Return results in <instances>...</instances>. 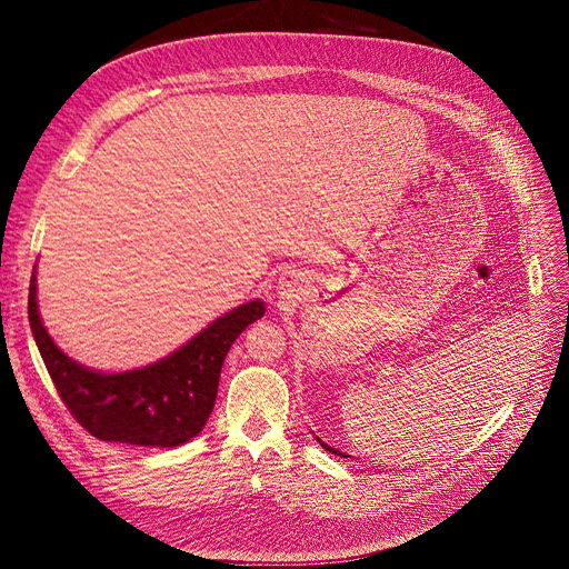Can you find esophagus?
<instances>
[{"mask_svg":"<svg viewBox=\"0 0 569 569\" xmlns=\"http://www.w3.org/2000/svg\"><path fill=\"white\" fill-rule=\"evenodd\" d=\"M283 286H290V281H288V279H286V281H283Z\"/></svg>","mask_w":569,"mask_h":569,"instance_id":"34e87169","label":"esophagus"}]
</instances>
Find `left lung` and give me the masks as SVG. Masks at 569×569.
Wrapping results in <instances>:
<instances>
[{"label": "left lung", "mask_w": 569, "mask_h": 569, "mask_svg": "<svg viewBox=\"0 0 569 569\" xmlns=\"http://www.w3.org/2000/svg\"><path fill=\"white\" fill-rule=\"evenodd\" d=\"M316 440H318V442H320V447H325V450H327V452H332V455H337V457H348V455H343V452H339V450H337V447H330V445H327V442H322V440H320V438H316Z\"/></svg>", "instance_id": "obj_1"}]
</instances>
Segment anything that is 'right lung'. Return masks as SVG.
<instances>
[{
  "instance_id": "obj_1",
  "label": "right lung",
  "mask_w": 569,
  "mask_h": 569,
  "mask_svg": "<svg viewBox=\"0 0 569 569\" xmlns=\"http://www.w3.org/2000/svg\"><path fill=\"white\" fill-rule=\"evenodd\" d=\"M27 311L59 397L89 433L110 442L177 447L207 425L226 355L234 339L264 316V305H239L163 360L119 373L89 369L57 348L39 313L37 272L29 283Z\"/></svg>"
}]
</instances>
